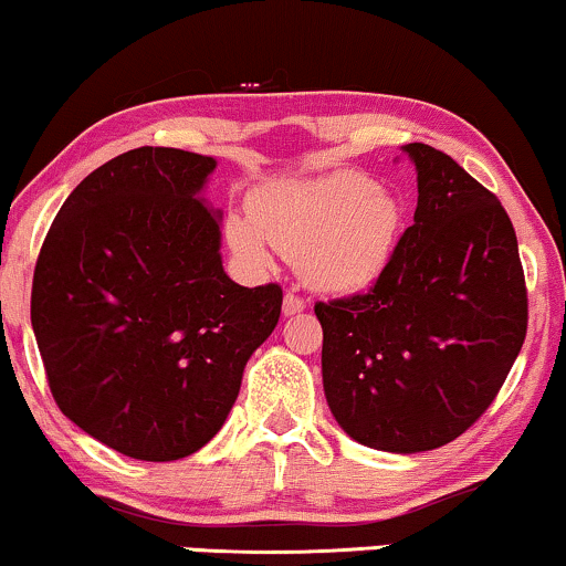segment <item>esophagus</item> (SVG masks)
Here are the masks:
<instances>
[{
  "label": "esophagus",
  "instance_id": "1",
  "mask_svg": "<svg viewBox=\"0 0 566 566\" xmlns=\"http://www.w3.org/2000/svg\"><path fill=\"white\" fill-rule=\"evenodd\" d=\"M305 311V301L301 295H295V292H287L284 295V303H282V313L284 316H297V313Z\"/></svg>",
  "mask_w": 566,
  "mask_h": 566
}]
</instances>
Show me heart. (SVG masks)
Here are the masks:
<instances>
[{
	"label": "heart",
	"mask_w": 566,
	"mask_h": 566,
	"mask_svg": "<svg viewBox=\"0 0 566 566\" xmlns=\"http://www.w3.org/2000/svg\"><path fill=\"white\" fill-rule=\"evenodd\" d=\"M250 218L227 221L237 255L263 269L274 248L297 258L311 287L332 295L369 290L390 265L400 237L398 200L353 171L261 189L250 200Z\"/></svg>",
	"instance_id": "obj_1"
}]
</instances>
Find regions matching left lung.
<instances>
[{
  "instance_id": "8db88e82",
  "label": "left lung",
  "mask_w": 566,
  "mask_h": 566,
  "mask_svg": "<svg viewBox=\"0 0 566 566\" xmlns=\"http://www.w3.org/2000/svg\"><path fill=\"white\" fill-rule=\"evenodd\" d=\"M417 210L366 295L316 303L332 417L360 446L421 453L467 432L527 332L516 234L499 197L430 145H403Z\"/></svg>"
}]
</instances>
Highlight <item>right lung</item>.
<instances>
[{
  "label": "right lung",
  "instance_id": "1",
  "mask_svg": "<svg viewBox=\"0 0 566 566\" xmlns=\"http://www.w3.org/2000/svg\"><path fill=\"white\" fill-rule=\"evenodd\" d=\"M216 158L128 149L73 189L46 234L31 326L60 411L139 461L200 451L227 421L282 287H240L221 261Z\"/></svg>",
  "mask_w": 566,
  "mask_h": 566
}]
</instances>
